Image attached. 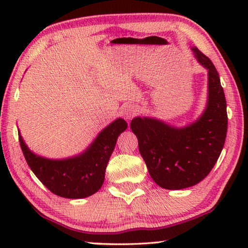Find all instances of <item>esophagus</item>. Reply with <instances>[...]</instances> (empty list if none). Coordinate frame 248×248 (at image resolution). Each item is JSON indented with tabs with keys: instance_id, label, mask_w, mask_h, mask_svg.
I'll use <instances>...</instances> for the list:
<instances>
[{
	"instance_id": "1",
	"label": "esophagus",
	"mask_w": 248,
	"mask_h": 248,
	"mask_svg": "<svg viewBox=\"0 0 248 248\" xmlns=\"http://www.w3.org/2000/svg\"><path fill=\"white\" fill-rule=\"evenodd\" d=\"M138 111H139V108H138L137 105L128 104L123 108V116L125 119H131L132 117L138 114Z\"/></svg>"
}]
</instances>
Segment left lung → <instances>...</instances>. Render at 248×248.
<instances>
[{"label": "left lung", "instance_id": "1", "mask_svg": "<svg viewBox=\"0 0 248 248\" xmlns=\"http://www.w3.org/2000/svg\"><path fill=\"white\" fill-rule=\"evenodd\" d=\"M191 50L198 63L208 71L207 104L202 114L184 127L146 116L136 117L130 124L150 176L159 187L170 190L195 186L211 171L228 131L226 100L219 73L198 48Z\"/></svg>", "mask_w": 248, "mask_h": 248}]
</instances>
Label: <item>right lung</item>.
<instances>
[{
	"label": "right lung",
	"instance_id": "obj_1",
	"mask_svg": "<svg viewBox=\"0 0 248 248\" xmlns=\"http://www.w3.org/2000/svg\"><path fill=\"white\" fill-rule=\"evenodd\" d=\"M127 127L124 119L117 118L83 152L65 158H48L33 153L19 131L18 138L28 166L50 191L63 198L82 199L94 195L103 186L117 139Z\"/></svg>",
	"mask_w": 248,
	"mask_h": 248
}]
</instances>
